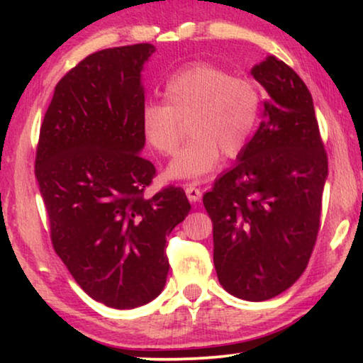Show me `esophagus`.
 <instances>
[{"label": "esophagus", "mask_w": 363, "mask_h": 363, "mask_svg": "<svg viewBox=\"0 0 363 363\" xmlns=\"http://www.w3.org/2000/svg\"><path fill=\"white\" fill-rule=\"evenodd\" d=\"M184 189H186V194H187V199L190 201H199L201 199V189L194 186V184H186L184 186Z\"/></svg>", "instance_id": "34e87169"}]
</instances>
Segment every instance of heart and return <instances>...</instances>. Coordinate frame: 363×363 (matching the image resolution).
I'll use <instances>...</instances> for the list:
<instances>
[{
  "instance_id": "heart-1",
  "label": "heart",
  "mask_w": 363,
  "mask_h": 363,
  "mask_svg": "<svg viewBox=\"0 0 363 363\" xmlns=\"http://www.w3.org/2000/svg\"><path fill=\"white\" fill-rule=\"evenodd\" d=\"M164 102H145L140 126L160 155L177 152L189 123L190 143L168 167V176L192 179L210 174L220 153L235 158L247 149L261 116V93L250 78L208 64L174 73L163 89Z\"/></svg>"
}]
</instances>
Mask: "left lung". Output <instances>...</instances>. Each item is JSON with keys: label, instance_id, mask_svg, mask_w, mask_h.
Segmentation results:
<instances>
[{"label": "left lung", "instance_id": "1", "mask_svg": "<svg viewBox=\"0 0 363 363\" xmlns=\"http://www.w3.org/2000/svg\"><path fill=\"white\" fill-rule=\"evenodd\" d=\"M251 73L269 96L264 120L203 205L219 284L240 299L266 301L288 290L311 259L328 158L298 73L274 56Z\"/></svg>", "mask_w": 363, "mask_h": 363}]
</instances>
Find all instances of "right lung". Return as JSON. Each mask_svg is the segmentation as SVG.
<instances>
[{
	"label": "right lung",
	"mask_w": 363,
	"mask_h": 363,
	"mask_svg": "<svg viewBox=\"0 0 363 363\" xmlns=\"http://www.w3.org/2000/svg\"><path fill=\"white\" fill-rule=\"evenodd\" d=\"M150 43L89 54L60 78L40 128L35 174L51 242L77 284L113 309L162 293L167 237L190 211L186 192L167 186L145 196L157 169L139 155Z\"/></svg>",
	"instance_id": "add662e5"
}]
</instances>
